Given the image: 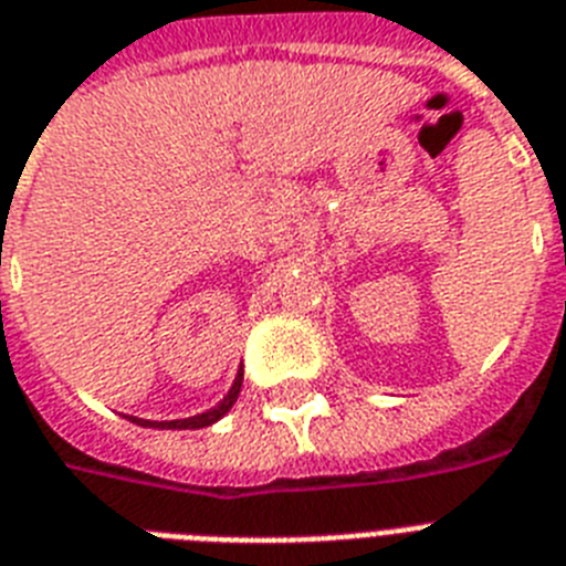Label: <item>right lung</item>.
<instances>
[{
    "label": "right lung",
    "mask_w": 566,
    "mask_h": 566,
    "mask_svg": "<svg viewBox=\"0 0 566 566\" xmlns=\"http://www.w3.org/2000/svg\"><path fill=\"white\" fill-rule=\"evenodd\" d=\"M240 387H242V367L237 370V378H233L231 390H228V394L222 396V399H219L213 408L205 410V413H196V417H188V419H165V422L129 417V422L142 424V428H158V431H196V428H208V424L219 422V419L226 417L228 410L233 408V401H237V396H240Z\"/></svg>",
    "instance_id": "1"
}]
</instances>
